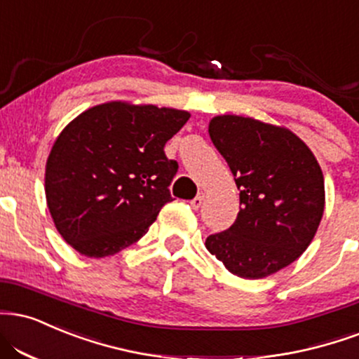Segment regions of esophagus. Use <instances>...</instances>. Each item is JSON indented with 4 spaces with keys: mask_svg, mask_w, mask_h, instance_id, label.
<instances>
[{
    "mask_svg": "<svg viewBox=\"0 0 359 359\" xmlns=\"http://www.w3.org/2000/svg\"><path fill=\"white\" fill-rule=\"evenodd\" d=\"M202 202H204V192H201V194H197V197H194L192 201H191V205H192V209H198V207L202 205Z\"/></svg>",
    "mask_w": 359,
    "mask_h": 359,
    "instance_id": "obj_1",
    "label": "esophagus"
}]
</instances>
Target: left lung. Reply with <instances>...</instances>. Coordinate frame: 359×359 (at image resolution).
Wrapping results in <instances>:
<instances>
[{"instance_id":"1","label":"left lung","mask_w":359,"mask_h":359,"mask_svg":"<svg viewBox=\"0 0 359 359\" xmlns=\"http://www.w3.org/2000/svg\"><path fill=\"white\" fill-rule=\"evenodd\" d=\"M209 135L239 189L241 210L205 248L229 273L262 279L308 249L325 212V177L308 145L286 127L217 115Z\"/></svg>"}]
</instances>
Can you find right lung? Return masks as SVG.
<instances>
[{"label": "right lung", "instance_id": "add662e5", "mask_svg": "<svg viewBox=\"0 0 359 359\" xmlns=\"http://www.w3.org/2000/svg\"><path fill=\"white\" fill-rule=\"evenodd\" d=\"M191 114L152 103L105 102L73 118L45 167L46 205L60 236L86 257L142 239L167 202L177 162L163 152Z\"/></svg>", "mask_w": 359, "mask_h": 359}]
</instances>
